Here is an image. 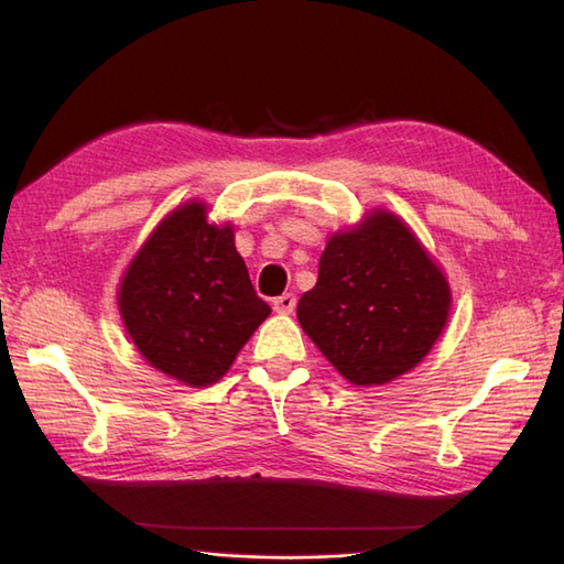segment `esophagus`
<instances>
[{"label":"esophagus","instance_id":"obj_1","mask_svg":"<svg viewBox=\"0 0 564 564\" xmlns=\"http://www.w3.org/2000/svg\"><path fill=\"white\" fill-rule=\"evenodd\" d=\"M273 310L279 315H291L295 310V295L293 293H283L279 297H273Z\"/></svg>","mask_w":564,"mask_h":564}]
</instances>
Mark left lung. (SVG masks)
I'll use <instances>...</instances> for the list:
<instances>
[{
  "label": "left lung",
  "instance_id": "obj_1",
  "mask_svg": "<svg viewBox=\"0 0 564 564\" xmlns=\"http://www.w3.org/2000/svg\"><path fill=\"white\" fill-rule=\"evenodd\" d=\"M451 285L400 215L373 208L334 232L297 322L358 388L386 386L424 361L451 315Z\"/></svg>",
  "mask_w": 564,
  "mask_h": 564
}]
</instances>
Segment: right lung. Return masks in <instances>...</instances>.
<instances>
[{
	"mask_svg": "<svg viewBox=\"0 0 564 564\" xmlns=\"http://www.w3.org/2000/svg\"><path fill=\"white\" fill-rule=\"evenodd\" d=\"M116 297L142 358L188 388L218 382L271 313L249 281L232 225L210 223L203 200L164 215Z\"/></svg>",
	"mask_w": 564,
	"mask_h": 564,
	"instance_id": "right-lung-1",
	"label": "right lung"
}]
</instances>
